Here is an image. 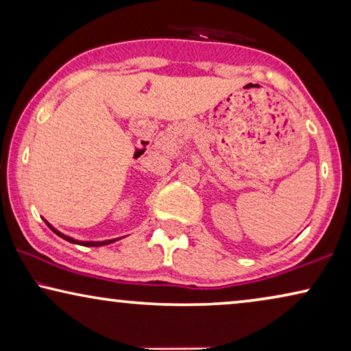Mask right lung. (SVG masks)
Instances as JSON below:
<instances>
[{
    "label": "right lung",
    "mask_w": 351,
    "mask_h": 351,
    "mask_svg": "<svg viewBox=\"0 0 351 351\" xmlns=\"http://www.w3.org/2000/svg\"><path fill=\"white\" fill-rule=\"evenodd\" d=\"M46 222V220H45ZM47 223V227H49L52 232H54L56 234H59L60 238H64V239H66V241L69 243H73V244H80V246H88V247H99V246H107V244H110V243H113V241H117V239H107V241H80V239H75V238H71V237H69V234H64L62 232H59V230H56L54 227H52V225L49 223V222H46Z\"/></svg>",
    "instance_id": "right-lung-1"
}]
</instances>
